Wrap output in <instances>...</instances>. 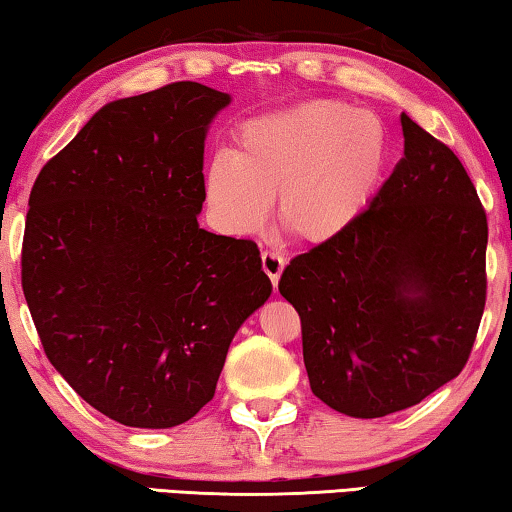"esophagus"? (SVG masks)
Masks as SVG:
<instances>
[{
    "mask_svg": "<svg viewBox=\"0 0 512 512\" xmlns=\"http://www.w3.org/2000/svg\"><path fill=\"white\" fill-rule=\"evenodd\" d=\"M262 269H264L266 276L271 278L273 285H278L280 273H282V269H285V257L276 253V250H264V253H262Z\"/></svg>",
    "mask_w": 512,
    "mask_h": 512,
    "instance_id": "1",
    "label": "esophagus"
}]
</instances>
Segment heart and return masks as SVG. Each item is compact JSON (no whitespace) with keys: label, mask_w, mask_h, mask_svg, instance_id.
Masks as SVG:
<instances>
[{"label":"heart","mask_w":512,"mask_h":512,"mask_svg":"<svg viewBox=\"0 0 512 512\" xmlns=\"http://www.w3.org/2000/svg\"><path fill=\"white\" fill-rule=\"evenodd\" d=\"M384 172L379 121L340 101H310L250 119L234 154L204 172V195L230 234H255L276 197L282 230L303 243L340 236L375 195Z\"/></svg>","instance_id":"heart-1"}]
</instances>
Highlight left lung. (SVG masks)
<instances>
[{
    "label": "left lung",
    "mask_w": 512,
    "mask_h": 512,
    "mask_svg": "<svg viewBox=\"0 0 512 512\" xmlns=\"http://www.w3.org/2000/svg\"><path fill=\"white\" fill-rule=\"evenodd\" d=\"M404 156L368 209L278 282L301 317L310 388L381 418L460 375L485 310L487 216L451 149L402 112Z\"/></svg>",
    "instance_id": "8db88e82"
}]
</instances>
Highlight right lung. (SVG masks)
Returning <instances> with one entry per match:
<instances>
[{
  "label": "right lung",
  "mask_w": 512,
  "mask_h": 512,
  "mask_svg": "<svg viewBox=\"0 0 512 512\" xmlns=\"http://www.w3.org/2000/svg\"><path fill=\"white\" fill-rule=\"evenodd\" d=\"M230 101L172 82L103 105L29 195L22 292L45 356L121 425L190 421L271 296L255 241L197 223L207 128Z\"/></svg>",
  "instance_id": "obj_1"
}]
</instances>
